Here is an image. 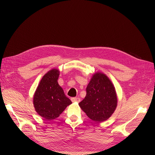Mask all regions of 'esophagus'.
I'll use <instances>...</instances> for the list:
<instances>
[{
	"label": "esophagus",
	"mask_w": 155,
	"mask_h": 155,
	"mask_svg": "<svg viewBox=\"0 0 155 155\" xmlns=\"http://www.w3.org/2000/svg\"><path fill=\"white\" fill-rule=\"evenodd\" d=\"M71 101H72V102H78V103H79V102L81 101V98L78 97L71 98Z\"/></svg>",
	"instance_id": "esophagus-1"
}]
</instances>
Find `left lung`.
Listing matches in <instances>:
<instances>
[{
	"mask_svg": "<svg viewBox=\"0 0 155 155\" xmlns=\"http://www.w3.org/2000/svg\"><path fill=\"white\" fill-rule=\"evenodd\" d=\"M87 94L79 106L88 118L96 122L107 120L117 105V97L113 83L106 75L97 72L86 88Z\"/></svg>",
	"mask_w": 155,
	"mask_h": 155,
	"instance_id": "obj_1",
	"label": "left lung"
}]
</instances>
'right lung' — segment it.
<instances>
[{
  "label": "right lung",
  "mask_w": 155,
  "mask_h": 155,
  "mask_svg": "<svg viewBox=\"0 0 155 155\" xmlns=\"http://www.w3.org/2000/svg\"><path fill=\"white\" fill-rule=\"evenodd\" d=\"M58 76L59 71L56 69L48 71L42 77L34 95L35 110L46 120L57 118L72 103L58 84Z\"/></svg>",
  "instance_id": "obj_1"
}]
</instances>
